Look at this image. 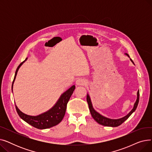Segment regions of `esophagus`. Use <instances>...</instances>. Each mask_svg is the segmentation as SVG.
Listing matches in <instances>:
<instances>
[{
  "label": "esophagus",
  "instance_id": "esophagus-1",
  "mask_svg": "<svg viewBox=\"0 0 152 152\" xmlns=\"http://www.w3.org/2000/svg\"><path fill=\"white\" fill-rule=\"evenodd\" d=\"M86 83V81L83 79H78L76 81V84L78 86H81V85H84Z\"/></svg>",
  "mask_w": 152,
  "mask_h": 152
}]
</instances>
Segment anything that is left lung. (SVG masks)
Instances as JSON below:
<instances>
[{"label":"left lung","mask_w":152,"mask_h":152,"mask_svg":"<svg viewBox=\"0 0 152 152\" xmlns=\"http://www.w3.org/2000/svg\"><path fill=\"white\" fill-rule=\"evenodd\" d=\"M125 55H126L127 57H129V55L127 53H125ZM130 60L134 63V62L132 61V60L131 58H130ZM139 90L137 91V100L134 103V107L128 114L121 118L110 119V118H107L104 116L100 115L99 113L97 112V111H96L94 110V108H93L92 104V102H91L89 95L88 94H87V103H88L90 112H91V114L92 118L99 124L103 125V126H109V127H117L119 125H121L123 123H124L126 120V119L132 115V113L134 112L135 110H136L137 105H138V103H139Z\"/></svg>","instance_id":"8db88e82"}]
</instances>
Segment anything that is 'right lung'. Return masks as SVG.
I'll return each instance as SVG.
<instances>
[{
	"instance_id": "1",
	"label": "right lung",
	"mask_w": 152,
	"mask_h": 152,
	"mask_svg": "<svg viewBox=\"0 0 152 152\" xmlns=\"http://www.w3.org/2000/svg\"><path fill=\"white\" fill-rule=\"evenodd\" d=\"M28 58H26L25 61H23L20 64V65L18 66L17 70L15 71V75L12 83V92L13 85L15 80L16 76H17V72L20 66ZM75 89V86H72L70 88H69L67 91L61 95L59 99L52 108L47 111L46 112H44L37 116H30L24 113L15 105L16 110H17L18 115L23 120L31 125L32 126L39 129L50 128V127L57 125L61 121L66 112L67 103Z\"/></svg>"
}]
</instances>
